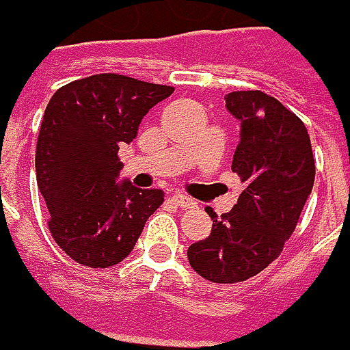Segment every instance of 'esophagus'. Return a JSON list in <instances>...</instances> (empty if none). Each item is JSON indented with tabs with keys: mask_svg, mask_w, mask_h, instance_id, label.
I'll list each match as a JSON object with an SVG mask.
<instances>
[{
	"mask_svg": "<svg viewBox=\"0 0 350 350\" xmlns=\"http://www.w3.org/2000/svg\"><path fill=\"white\" fill-rule=\"evenodd\" d=\"M173 202L177 204V206H181V208H193L196 202L191 198V196L181 195V193H177V195H173Z\"/></svg>",
	"mask_w": 350,
	"mask_h": 350,
	"instance_id": "34e87169",
	"label": "esophagus"
}]
</instances>
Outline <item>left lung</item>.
<instances>
[{
  "label": "left lung",
  "mask_w": 350,
  "mask_h": 350,
  "mask_svg": "<svg viewBox=\"0 0 350 350\" xmlns=\"http://www.w3.org/2000/svg\"><path fill=\"white\" fill-rule=\"evenodd\" d=\"M226 109L241 122L232 171L245 189L220 218L206 208L212 232L187 257L202 278L232 284L259 275L280 255L312 193L316 161L304 122L275 97L234 91Z\"/></svg>",
  "instance_id": "obj_1"
}]
</instances>
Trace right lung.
Returning <instances> with one entry per match:
<instances>
[{
    "mask_svg": "<svg viewBox=\"0 0 350 350\" xmlns=\"http://www.w3.org/2000/svg\"><path fill=\"white\" fill-rule=\"evenodd\" d=\"M173 91L97 74L52 95L36 142V183L50 212V234L75 262L107 269L126 259L146 220L161 206L163 191L118 181V150Z\"/></svg>",
    "mask_w": 350,
    "mask_h": 350,
    "instance_id": "add662e5",
    "label": "right lung"
}]
</instances>
